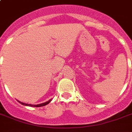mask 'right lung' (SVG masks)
<instances>
[{"label":"right lung","mask_w":132,"mask_h":132,"mask_svg":"<svg viewBox=\"0 0 132 132\" xmlns=\"http://www.w3.org/2000/svg\"><path fill=\"white\" fill-rule=\"evenodd\" d=\"M52 99H50L49 101H48L46 102L45 103H40V104H38V105H31V104H27V103H22V102H20L18 101V102L20 103H21L22 105H27V106H31V107H42V106H44L48 104L51 101Z\"/></svg>","instance_id":"obj_1"}]
</instances>
